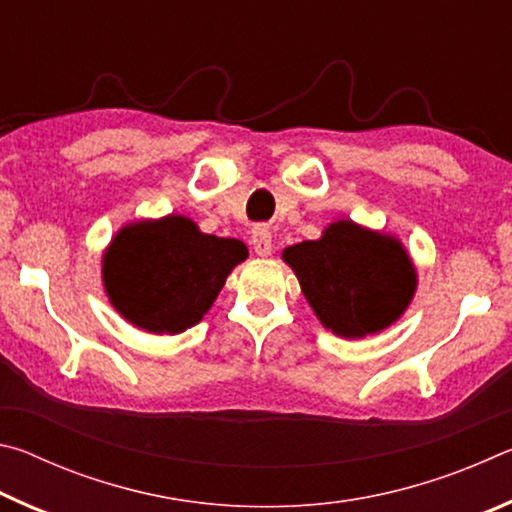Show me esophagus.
<instances>
[{
    "mask_svg": "<svg viewBox=\"0 0 512 512\" xmlns=\"http://www.w3.org/2000/svg\"><path fill=\"white\" fill-rule=\"evenodd\" d=\"M253 248L259 257H268L273 253L271 230H268L266 225H255L253 228Z\"/></svg>",
    "mask_w": 512,
    "mask_h": 512,
    "instance_id": "obj_1",
    "label": "esophagus"
}]
</instances>
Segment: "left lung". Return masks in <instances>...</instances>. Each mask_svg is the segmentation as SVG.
<instances>
[{
	"label": "left lung",
	"instance_id": "1",
	"mask_svg": "<svg viewBox=\"0 0 512 512\" xmlns=\"http://www.w3.org/2000/svg\"><path fill=\"white\" fill-rule=\"evenodd\" d=\"M282 259L316 318L343 339L384 332L418 289V271L402 241L352 219L332 221L318 239L287 246Z\"/></svg>",
	"mask_w": 512,
	"mask_h": 512
}]
</instances>
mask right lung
Returning <instances> with one entry per match:
<instances>
[{"label":"right lung","mask_w":512,"mask_h":512,"mask_svg":"<svg viewBox=\"0 0 512 512\" xmlns=\"http://www.w3.org/2000/svg\"><path fill=\"white\" fill-rule=\"evenodd\" d=\"M244 241L205 235L183 214L131 221L103 253V289L117 314L149 334H180L201 323Z\"/></svg>","instance_id":"1"}]
</instances>
